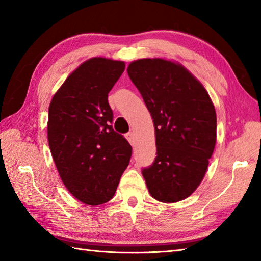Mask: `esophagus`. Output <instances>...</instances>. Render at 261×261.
<instances>
[{
  "instance_id": "obj_1",
  "label": "esophagus",
  "mask_w": 261,
  "mask_h": 261,
  "mask_svg": "<svg viewBox=\"0 0 261 261\" xmlns=\"http://www.w3.org/2000/svg\"><path fill=\"white\" fill-rule=\"evenodd\" d=\"M125 138L127 139V141L131 143V145H134V143H135V134H134V132H127V134L125 135Z\"/></svg>"
}]
</instances>
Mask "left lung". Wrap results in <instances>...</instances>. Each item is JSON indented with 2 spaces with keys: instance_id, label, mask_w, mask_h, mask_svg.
Returning a JSON list of instances; mask_svg holds the SVG:
<instances>
[{
  "instance_id": "obj_1",
  "label": "left lung",
  "mask_w": 261,
  "mask_h": 261,
  "mask_svg": "<svg viewBox=\"0 0 261 261\" xmlns=\"http://www.w3.org/2000/svg\"><path fill=\"white\" fill-rule=\"evenodd\" d=\"M127 75L151 114L157 157L142 170L150 195L182 201L206 173L216 142V113L202 83L184 66L163 58L138 59Z\"/></svg>"
}]
</instances>
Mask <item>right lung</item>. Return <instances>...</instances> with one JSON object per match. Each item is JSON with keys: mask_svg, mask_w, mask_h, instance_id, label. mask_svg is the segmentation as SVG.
I'll return each instance as SVG.
<instances>
[{"mask_svg": "<svg viewBox=\"0 0 261 261\" xmlns=\"http://www.w3.org/2000/svg\"><path fill=\"white\" fill-rule=\"evenodd\" d=\"M120 60L94 57L80 65L49 105L48 142L64 185L75 198L99 205L114 196L132 147L113 130L108 94L124 71Z\"/></svg>", "mask_w": 261, "mask_h": 261, "instance_id": "1", "label": "right lung"}]
</instances>
